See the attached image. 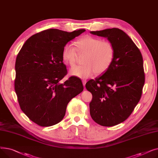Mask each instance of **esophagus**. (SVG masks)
<instances>
[{"label":"esophagus","instance_id":"obj_1","mask_svg":"<svg viewBox=\"0 0 158 158\" xmlns=\"http://www.w3.org/2000/svg\"><path fill=\"white\" fill-rule=\"evenodd\" d=\"M82 84H83V86H85V85H86V80L83 79V80L82 81Z\"/></svg>","mask_w":158,"mask_h":158}]
</instances>
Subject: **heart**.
<instances>
[{
    "instance_id": "1",
    "label": "heart",
    "mask_w": 158,
    "mask_h": 158,
    "mask_svg": "<svg viewBox=\"0 0 158 158\" xmlns=\"http://www.w3.org/2000/svg\"><path fill=\"white\" fill-rule=\"evenodd\" d=\"M74 47L66 44L62 51L63 61L70 66L75 63L76 50L78 53H84L82 66H75L69 70L72 76L87 79L96 72L98 74L106 72L110 68L114 57L115 50L113 44L109 41L86 35L77 40Z\"/></svg>"
}]
</instances>
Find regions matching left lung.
Returning <instances> with one entry per match:
<instances>
[{"instance_id":"8db88e82","label":"left lung","mask_w":158,"mask_h":158,"mask_svg":"<svg viewBox=\"0 0 158 158\" xmlns=\"http://www.w3.org/2000/svg\"><path fill=\"white\" fill-rule=\"evenodd\" d=\"M90 33L106 38L115 50L110 68L86 84L93 97L89 103L90 115L99 125L114 126L129 117L142 96L145 83L142 55L121 29H106Z\"/></svg>"}]
</instances>
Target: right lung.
I'll return each instance as SVG.
<instances>
[{"label": "right lung", "mask_w": 158, "mask_h": 158, "mask_svg": "<svg viewBox=\"0 0 158 158\" xmlns=\"http://www.w3.org/2000/svg\"><path fill=\"white\" fill-rule=\"evenodd\" d=\"M85 31L50 29L36 33L27 40L16 57L15 90L20 107L40 126L61 122L69 102L83 90L77 77L60 81L67 73L61 57L64 46Z\"/></svg>", "instance_id": "1"}]
</instances>
